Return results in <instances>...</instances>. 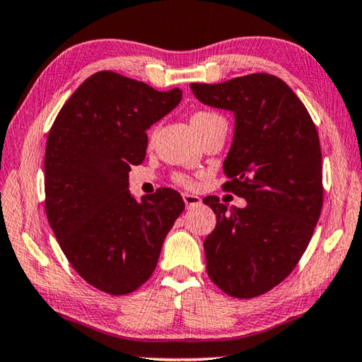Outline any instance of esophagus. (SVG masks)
I'll use <instances>...</instances> for the list:
<instances>
[{"mask_svg": "<svg viewBox=\"0 0 362 362\" xmlns=\"http://www.w3.org/2000/svg\"><path fill=\"white\" fill-rule=\"evenodd\" d=\"M182 201H185L187 209H192V207H199V206H201L202 199L199 197V196H196V194L185 192V194H182Z\"/></svg>", "mask_w": 362, "mask_h": 362, "instance_id": "1", "label": "esophagus"}]
</instances>
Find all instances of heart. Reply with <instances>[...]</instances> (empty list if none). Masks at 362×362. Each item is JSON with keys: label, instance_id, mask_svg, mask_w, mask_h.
<instances>
[{"label": "heart", "instance_id": "1", "mask_svg": "<svg viewBox=\"0 0 362 362\" xmlns=\"http://www.w3.org/2000/svg\"><path fill=\"white\" fill-rule=\"evenodd\" d=\"M217 117H220V116H217V114H214V112H207V111L194 112L191 116V125H192V129L201 127V125L211 122V120L217 119ZM176 181L181 182V185H185V186H192V181L187 176H176Z\"/></svg>", "mask_w": 362, "mask_h": 362}]
</instances>
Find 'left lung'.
Wrapping results in <instances>:
<instances>
[{
    "label": "left lung",
    "instance_id": "8db88e82",
    "mask_svg": "<svg viewBox=\"0 0 362 362\" xmlns=\"http://www.w3.org/2000/svg\"><path fill=\"white\" fill-rule=\"evenodd\" d=\"M206 106L233 112L223 187L243 197L228 209L204 204L217 225L204 242L207 274L225 294L251 298L279 284L310 242L323 204L320 140L296 93L277 76L253 73L217 85L191 83Z\"/></svg>",
    "mask_w": 362,
    "mask_h": 362
}]
</instances>
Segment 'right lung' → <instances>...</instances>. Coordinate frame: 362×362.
<instances>
[{
  "mask_svg": "<svg viewBox=\"0 0 362 362\" xmlns=\"http://www.w3.org/2000/svg\"><path fill=\"white\" fill-rule=\"evenodd\" d=\"M181 98L180 88L156 91L98 71L64 104L47 137V218L73 269L107 294H129L148 279L185 211L175 189L142 201L129 191L130 165L145 158L146 130Z\"/></svg>",
  "mask_w": 362,
  "mask_h": 362,
  "instance_id": "1",
  "label": "right lung"
}]
</instances>
